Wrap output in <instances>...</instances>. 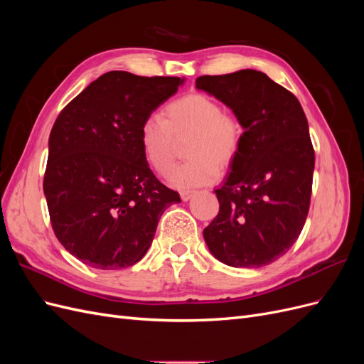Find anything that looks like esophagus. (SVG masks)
Instances as JSON below:
<instances>
[{
  "label": "esophagus",
  "instance_id": "1",
  "mask_svg": "<svg viewBox=\"0 0 364 364\" xmlns=\"http://www.w3.org/2000/svg\"><path fill=\"white\" fill-rule=\"evenodd\" d=\"M193 196H194V191H182V193H181V199H182L183 202H186V200H190Z\"/></svg>",
  "mask_w": 364,
  "mask_h": 364
}]
</instances>
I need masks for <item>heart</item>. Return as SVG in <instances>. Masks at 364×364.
<instances>
[{
    "instance_id": "1",
    "label": "heart",
    "mask_w": 364,
    "mask_h": 364,
    "mask_svg": "<svg viewBox=\"0 0 364 364\" xmlns=\"http://www.w3.org/2000/svg\"><path fill=\"white\" fill-rule=\"evenodd\" d=\"M162 119L147 117L139 127L142 155L158 174H168L174 161V138L190 134L185 155L190 159L170 174L174 188L190 190L218 178V166L226 167L235 159L243 141V127L215 98L202 92L186 94L168 103Z\"/></svg>"
}]
</instances>
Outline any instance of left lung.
Instances as JSON below:
<instances>
[{
  "instance_id": "8db88e82",
  "label": "left lung",
  "mask_w": 364,
  "mask_h": 364,
  "mask_svg": "<svg viewBox=\"0 0 364 364\" xmlns=\"http://www.w3.org/2000/svg\"><path fill=\"white\" fill-rule=\"evenodd\" d=\"M196 87L225 103L243 141L214 193L220 211L203 238L230 267L258 269L294 245L310 209L314 150L299 100L255 70L202 75Z\"/></svg>"
}]
</instances>
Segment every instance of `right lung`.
<instances>
[{
    "mask_svg": "<svg viewBox=\"0 0 364 364\" xmlns=\"http://www.w3.org/2000/svg\"><path fill=\"white\" fill-rule=\"evenodd\" d=\"M183 82L109 71L54 123L43 194L54 234L86 266H134L147 253L162 213L181 202L150 170L139 127Z\"/></svg>",
    "mask_w": 364,
    "mask_h": 364,
    "instance_id": "right-lung-1",
    "label": "right lung"
}]
</instances>
